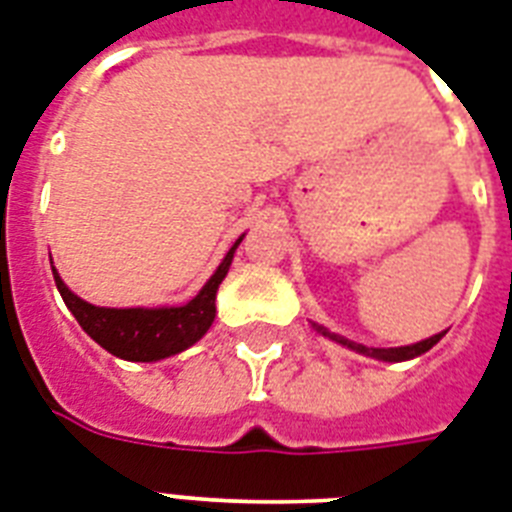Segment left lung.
I'll use <instances>...</instances> for the list:
<instances>
[{"label":"left lung","mask_w":512,"mask_h":512,"mask_svg":"<svg viewBox=\"0 0 512 512\" xmlns=\"http://www.w3.org/2000/svg\"><path fill=\"white\" fill-rule=\"evenodd\" d=\"M316 329H319L324 337H329V340L340 342V345H345V348L356 350V353H364V356L380 358V361H409V358L414 356H422L425 350L433 348V345L444 337V335H433L428 337V340L414 342V345H404V348H366V345H361V342H353V340H345V337L340 335H332V332H327L324 327H316Z\"/></svg>","instance_id":"left-lung-1"}]
</instances>
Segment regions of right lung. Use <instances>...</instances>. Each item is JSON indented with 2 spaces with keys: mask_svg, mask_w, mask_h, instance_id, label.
I'll list each match as a JSON object with an SVG mask.
<instances>
[{
  "mask_svg": "<svg viewBox=\"0 0 512 512\" xmlns=\"http://www.w3.org/2000/svg\"><path fill=\"white\" fill-rule=\"evenodd\" d=\"M241 239L244 236H239L236 244L228 249L223 263L217 265V271L201 287L199 295L185 305H172V308H98L76 297L63 284L55 268H52V276L68 311L74 313L79 327L98 342L100 348H106L108 353L124 361H159V358L175 356L180 350L191 348L193 342L207 335V329L215 321L217 287L223 284Z\"/></svg>",
  "mask_w": 512,
  "mask_h": 512,
  "instance_id": "add662e5",
  "label": "right lung"
}]
</instances>
